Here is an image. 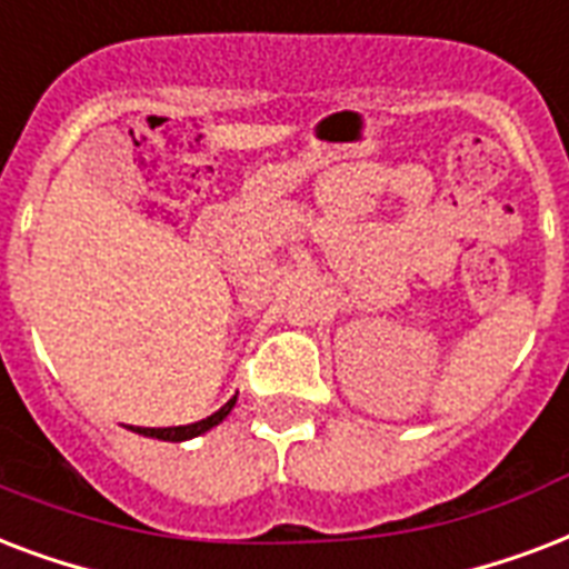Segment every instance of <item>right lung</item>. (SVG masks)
<instances>
[{"mask_svg":"<svg viewBox=\"0 0 569 569\" xmlns=\"http://www.w3.org/2000/svg\"><path fill=\"white\" fill-rule=\"evenodd\" d=\"M237 398H231L228 403H224L222 409H216L213 416L201 418V421H196V425H183V427H133L136 433L142 436H153V439H166V442H183V439H192V436H201L207 433L210 427H216L222 418H228V412L234 409Z\"/></svg>","mask_w":569,"mask_h":569,"instance_id":"add662e5","label":"right lung"}]
</instances>
